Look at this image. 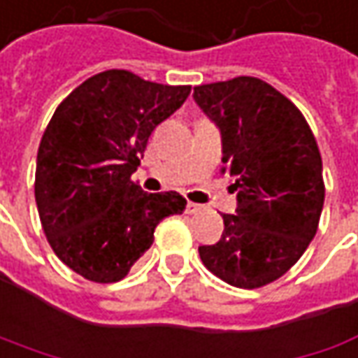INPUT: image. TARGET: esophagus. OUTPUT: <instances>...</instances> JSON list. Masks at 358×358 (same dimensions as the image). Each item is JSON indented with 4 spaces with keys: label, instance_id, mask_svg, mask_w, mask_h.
<instances>
[{
    "label": "esophagus",
    "instance_id": "obj_1",
    "mask_svg": "<svg viewBox=\"0 0 358 358\" xmlns=\"http://www.w3.org/2000/svg\"><path fill=\"white\" fill-rule=\"evenodd\" d=\"M204 206H200V204H194V202H188L186 204V214H198V212H202Z\"/></svg>",
    "mask_w": 358,
    "mask_h": 358
}]
</instances>
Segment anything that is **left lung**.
<instances>
[{
    "label": "left lung",
    "mask_w": 358,
    "mask_h": 358,
    "mask_svg": "<svg viewBox=\"0 0 358 358\" xmlns=\"http://www.w3.org/2000/svg\"><path fill=\"white\" fill-rule=\"evenodd\" d=\"M194 101L220 130L222 172L236 190L220 241L198 246L200 258L232 287H264L317 234L324 204L317 140L299 108L258 78L196 86Z\"/></svg>",
    "instance_id": "8db88e82"
}]
</instances>
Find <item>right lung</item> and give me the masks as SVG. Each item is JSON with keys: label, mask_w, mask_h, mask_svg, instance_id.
Listing matches in <instances>:
<instances>
[{"label": "right lung", "mask_w": 358, "mask_h": 358, "mask_svg": "<svg viewBox=\"0 0 358 358\" xmlns=\"http://www.w3.org/2000/svg\"><path fill=\"white\" fill-rule=\"evenodd\" d=\"M188 96L190 86L108 70L57 106L39 142L36 204L50 246L80 276L122 280L152 246L160 220L184 212L178 192L148 194L130 176L150 134Z\"/></svg>", "instance_id": "right-lung-1"}]
</instances>
